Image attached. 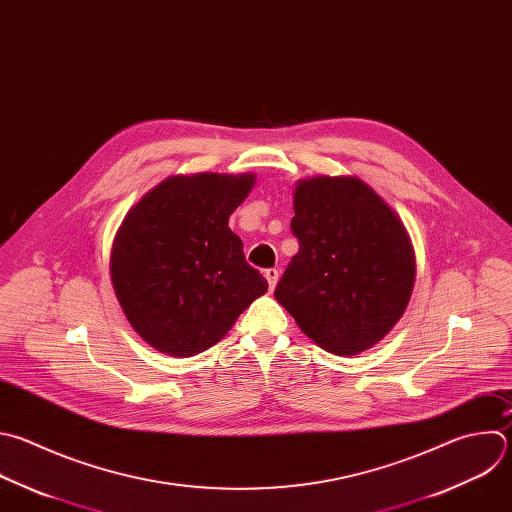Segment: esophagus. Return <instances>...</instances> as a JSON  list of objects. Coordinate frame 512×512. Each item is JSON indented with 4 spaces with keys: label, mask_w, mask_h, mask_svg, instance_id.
Masks as SVG:
<instances>
[{
    "label": "esophagus",
    "mask_w": 512,
    "mask_h": 512,
    "mask_svg": "<svg viewBox=\"0 0 512 512\" xmlns=\"http://www.w3.org/2000/svg\"><path fill=\"white\" fill-rule=\"evenodd\" d=\"M265 279L269 283V289H275V285L279 281V271L277 269H265Z\"/></svg>",
    "instance_id": "1"
}]
</instances>
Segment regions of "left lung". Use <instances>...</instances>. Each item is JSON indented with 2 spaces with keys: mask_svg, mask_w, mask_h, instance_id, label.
<instances>
[{
  "mask_svg": "<svg viewBox=\"0 0 512 512\" xmlns=\"http://www.w3.org/2000/svg\"><path fill=\"white\" fill-rule=\"evenodd\" d=\"M299 241L275 299L337 356L370 350L404 315L416 259L398 215L356 177H313L293 193Z\"/></svg>",
  "mask_w": 512,
  "mask_h": 512,
  "instance_id": "obj_1",
  "label": "left lung"
}]
</instances>
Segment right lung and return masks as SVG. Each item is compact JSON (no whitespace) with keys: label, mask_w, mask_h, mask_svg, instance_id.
<instances>
[{"label":"right lung","mask_w":512,"mask_h":512,"mask_svg":"<svg viewBox=\"0 0 512 512\" xmlns=\"http://www.w3.org/2000/svg\"><path fill=\"white\" fill-rule=\"evenodd\" d=\"M255 175L168 177L124 217L110 253L118 303L154 350L195 356L209 350L267 291L229 229Z\"/></svg>","instance_id":"1"}]
</instances>
